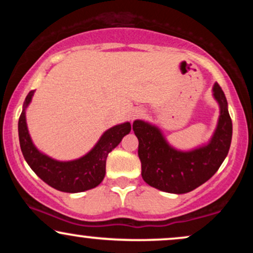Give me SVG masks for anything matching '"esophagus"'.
I'll use <instances>...</instances> for the list:
<instances>
[{"mask_svg":"<svg viewBox=\"0 0 253 253\" xmlns=\"http://www.w3.org/2000/svg\"><path fill=\"white\" fill-rule=\"evenodd\" d=\"M141 115H144L143 110H135V112L132 114V119H133V120H134V119L141 117Z\"/></svg>","mask_w":253,"mask_h":253,"instance_id":"esophagus-1","label":"esophagus"}]
</instances>
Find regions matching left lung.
Here are the masks:
<instances>
[{
    "mask_svg": "<svg viewBox=\"0 0 253 253\" xmlns=\"http://www.w3.org/2000/svg\"><path fill=\"white\" fill-rule=\"evenodd\" d=\"M214 97L220 104L216 130L207 146L179 152L168 145L155 126L136 120L133 130L139 140L141 176L151 187L172 194L189 193L207 182L227 156L232 140V120L221 86L214 84Z\"/></svg>",
    "mask_w": 253,
    "mask_h": 253,
    "instance_id": "1",
    "label": "left lung"
}]
</instances>
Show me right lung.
I'll use <instances>...</instances> for the list:
<instances>
[{"label": "right lung", "instance_id": "right-lung-1", "mask_svg": "<svg viewBox=\"0 0 253 253\" xmlns=\"http://www.w3.org/2000/svg\"><path fill=\"white\" fill-rule=\"evenodd\" d=\"M34 90H31L26 96L24 110L19 118L20 147L27 164L43 182L57 190L81 193L97 187L106 175L107 156L120 144L121 139L130 132V124H121L109 128L101 136L96 146L77 161H53L34 147L28 134L25 109L31 102Z\"/></svg>", "mask_w": 253, "mask_h": 253}]
</instances>
